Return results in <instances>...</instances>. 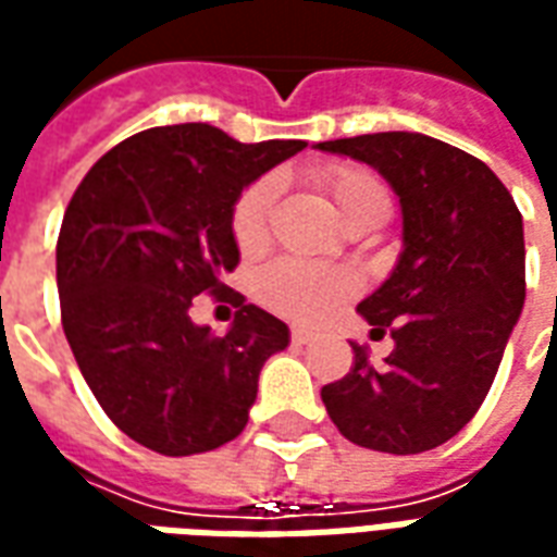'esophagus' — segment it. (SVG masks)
Segmentation results:
<instances>
[{
    "mask_svg": "<svg viewBox=\"0 0 557 557\" xmlns=\"http://www.w3.org/2000/svg\"><path fill=\"white\" fill-rule=\"evenodd\" d=\"M292 343H295V346L313 343V331H307V327H292Z\"/></svg>",
    "mask_w": 557,
    "mask_h": 557,
    "instance_id": "obj_1",
    "label": "esophagus"
}]
</instances>
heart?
I'll use <instances>...</instances> for the list:
<instances>
[{
	"label": "heart",
	"mask_w": 557,
	"mask_h": 557,
	"mask_svg": "<svg viewBox=\"0 0 557 557\" xmlns=\"http://www.w3.org/2000/svg\"><path fill=\"white\" fill-rule=\"evenodd\" d=\"M319 182L337 206L339 218L349 220L355 211L373 206L379 199H387L385 182L375 172L355 166V163H331L319 172ZM277 196V178L262 175L253 184H247L235 206H232V238L244 253H253L265 244L268 211ZM358 280L349 271L337 268L307 265L301 259H280L268 265L259 277V301L271 307L274 313L292 315V319H315L327 307H334L339 298L351 295Z\"/></svg>",
	"instance_id": "obj_1"
}]
</instances>
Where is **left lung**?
Segmentation results:
<instances>
[{
	"instance_id": "left-lung-1",
	"label": "left lung",
	"mask_w": 557,
	"mask_h": 557,
	"mask_svg": "<svg viewBox=\"0 0 557 557\" xmlns=\"http://www.w3.org/2000/svg\"><path fill=\"white\" fill-rule=\"evenodd\" d=\"M387 178L403 208V253L358 304L394 351L355 363L322 387V403L349 442L382 454H423L478 414L525 304L522 214L502 178L442 139L387 131L319 143Z\"/></svg>"
}]
</instances>
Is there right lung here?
Segmentation results:
<instances>
[{
    "label": "right lung",
    "mask_w": 557,
    "mask_h": 557,
    "mask_svg": "<svg viewBox=\"0 0 557 557\" xmlns=\"http://www.w3.org/2000/svg\"><path fill=\"white\" fill-rule=\"evenodd\" d=\"M307 146L238 143L206 122L148 127L110 148L67 202L55 244L62 327L107 418L163 456L232 442L259 373L289 327L244 304L232 206L244 187ZM208 290L239 307L214 338L189 307Z\"/></svg>",
    "instance_id": "1"
}]
</instances>
